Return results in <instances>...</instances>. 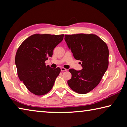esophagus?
<instances>
[{
  "label": "esophagus",
  "instance_id": "obj_1",
  "mask_svg": "<svg viewBox=\"0 0 127 127\" xmlns=\"http://www.w3.org/2000/svg\"><path fill=\"white\" fill-rule=\"evenodd\" d=\"M61 71L62 72H65V71H66V69H65V68H63V67H62V68H61Z\"/></svg>",
  "mask_w": 127,
  "mask_h": 127
}]
</instances>
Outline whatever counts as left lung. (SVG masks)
<instances>
[{"label": "left lung", "mask_w": 127, "mask_h": 127, "mask_svg": "<svg viewBox=\"0 0 127 127\" xmlns=\"http://www.w3.org/2000/svg\"><path fill=\"white\" fill-rule=\"evenodd\" d=\"M65 42L74 58L82 62V69H70L72 78L68 85L73 91L85 94L99 84L109 65V49L106 43L95 34L65 35Z\"/></svg>", "instance_id": "1"}]
</instances>
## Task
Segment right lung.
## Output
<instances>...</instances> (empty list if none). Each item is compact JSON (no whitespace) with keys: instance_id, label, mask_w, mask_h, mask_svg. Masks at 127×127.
Returning <instances> with one entry per match:
<instances>
[{"instance_id":"right-lung-1","label":"right lung","mask_w":127,"mask_h":127,"mask_svg":"<svg viewBox=\"0 0 127 127\" xmlns=\"http://www.w3.org/2000/svg\"><path fill=\"white\" fill-rule=\"evenodd\" d=\"M63 37V34H34L27 38L17 51L15 63L18 76L35 95L48 93L61 72V68H51L45 62L52 57L54 49Z\"/></svg>"}]
</instances>
